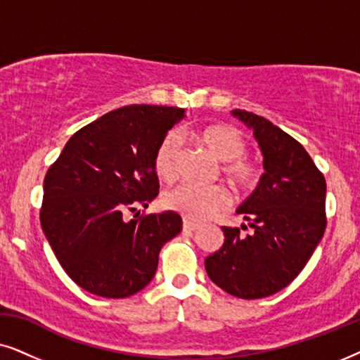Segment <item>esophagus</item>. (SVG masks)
Returning <instances> with one entry per match:
<instances>
[{
	"mask_svg": "<svg viewBox=\"0 0 360 360\" xmlns=\"http://www.w3.org/2000/svg\"><path fill=\"white\" fill-rule=\"evenodd\" d=\"M199 227H200L199 224L191 222V220H188V219H186L184 222H183V229H184V230H188V232H194V230H198Z\"/></svg>",
	"mask_w": 360,
	"mask_h": 360,
	"instance_id": "obj_1",
	"label": "esophagus"
}]
</instances>
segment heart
<instances>
[{
	"instance_id": "heart-1",
	"label": "heart",
	"mask_w": 360,
	"mask_h": 360,
	"mask_svg": "<svg viewBox=\"0 0 360 360\" xmlns=\"http://www.w3.org/2000/svg\"><path fill=\"white\" fill-rule=\"evenodd\" d=\"M194 138L222 162L220 169L237 189H252L257 184L260 171L252 160L245 156L247 141L237 128L227 124H210L195 131ZM183 153V136L179 131H167L153 156V167L158 177L166 183L174 179ZM230 195L220 186L212 188H194L189 184L176 186L162 195V204L167 209L186 215L194 220H204L214 215L217 210L227 207Z\"/></svg>"
}]
</instances>
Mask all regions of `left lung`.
I'll return each instance as SVG.
<instances>
[{"label":"left lung","instance_id":"obj_1","mask_svg":"<svg viewBox=\"0 0 360 360\" xmlns=\"http://www.w3.org/2000/svg\"><path fill=\"white\" fill-rule=\"evenodd\" d=\"M232 115L253 130L265 172L237 209L252 232L222 227L224 243L205 258L219 288L258 300L288 286L313 255L326 230V179L301 143L266 118L245 110Z\"/></svg>","mask_w":360,"mask_h":360}]
</instances>
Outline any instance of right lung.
Segmentation results:
<instances>
[{"label":"right lung","mask_w":360,"mask_h":360,"mask_svg":"<svg viewBox=\"0 0 360 360\" xmlns=\"http://www.w3.org/2000/svg\"><path fill=\"white\" fill-rule=\"evenodd\" d=\"M183 118L174 107L117 108L74 133L47 171L42 230L60 266L89 293H138L155 276L161 247L183 229L172 210L123 219L160 193L153 156Z\"/></svg>","instance_id":"add662e5"}]
</instances>
